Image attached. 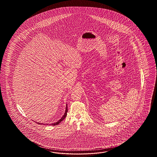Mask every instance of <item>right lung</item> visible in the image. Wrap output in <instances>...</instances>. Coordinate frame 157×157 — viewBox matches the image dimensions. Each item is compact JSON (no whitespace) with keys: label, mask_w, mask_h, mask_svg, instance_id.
<instances>
[{"label":"right lung","mask_w":157,"mask_h":157,"mask_svg":"<svg viewBox=\"0 0 157 157\" xmlns=\"http://www.w3.org/2000/svg\"><path fill=\"white\" fill-rule=\"evenodd\" d=\"M67 112H68V107H67V106H66V110H65V114L63 115V117H61V119L59 120V121H58L56 123H52V124H51V125H58L59 123H60L62 121H63V120L64 119L65 117H66V116H67ZM37 123V122H36ZM38 124H41V123H37Z\"/></svg>","instance_id":"right-lung-1"}]
</instances>
